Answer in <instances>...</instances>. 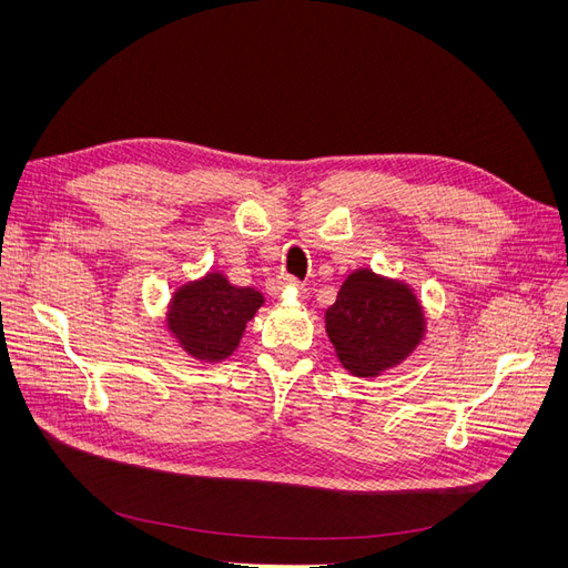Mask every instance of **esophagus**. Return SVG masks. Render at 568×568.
<instances>
[{
	"mask_svg": "<svg viewBox=\"0 0 568 568\" xmlns=\"http://www.w3.org/2000/svg\"><path fill=\"white\" fill-rule=\"evenodd\" d=\"M285 285H296V278H292V276H281L278 281H274V285H272V292L274 294H278Z\"/></svg>",
	"mask_w": 568,
	"mask_h": 568,
	"instance_id": "esophagus-1",
	"label": "esophagus"
}]
</instances>
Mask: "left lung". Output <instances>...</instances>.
I'll return each mask as SVG.
<instances>
[{"label": "left lung", "instance_id": "left-lung-1", "mask_svg": "<svg viewBox=\"0 0 568 568\" xmlns=\"http://www.w3.org/2000/svg\"><path fill=\"white\" fill-rule=\"evenodd\" d=\"M326 334L354 375L396 366L424 336V315L414 294L371 272H354L326 308Z\"/></svg>", "mask_w": 568, "mask_h": 568}]
</instances>
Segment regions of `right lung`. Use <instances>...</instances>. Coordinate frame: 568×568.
Instances as JSON below:
<instances>
[{
  "label": "right lung",
  "mask_w": 568,
  "mask_h": 568,
  "mask_svg": "<svg viewBox=\"0 0 568 568\" xmlns=\"http://www.w3.org/2000/svg\"><path fill=\"white\" fill-rule=\"evenodd\" d=\"M262 302L260 292L234 287L221 274H209L174 294L170 332L193 356L219 362L234 352Z\"/></svg>",
  "instance_id": "right-lung-1"
}]
</instances>
